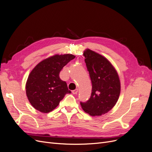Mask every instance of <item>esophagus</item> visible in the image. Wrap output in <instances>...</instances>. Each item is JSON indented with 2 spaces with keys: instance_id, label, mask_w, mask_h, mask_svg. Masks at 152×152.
I'll return each mask as SVG.
<instances>
[{
  "instance_id": "obj_1",
  "label": "esophagus",
  "mask_w": 152,
  "mask_h": 152,
  "mask_svg": "<svg viewBox=\"0 0 152 152\" xmlns=\"http://www.w3.org/2000/svg\"><path fill=\"white\" fill-rule=\"evenodd\" d=\"M77 93H78V89H77L72 91V93H73V94H77Z\"/></svg>"
}]
</instances>
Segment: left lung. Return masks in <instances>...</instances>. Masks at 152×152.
<instances>
[{"label": "left lung", "mask_w": 152, "mask_h": 152, "mask_svg": "<svg viewBox=\"0 0 152 152\" xmlns=\"http://www.w3.org/2000/svg\"><path fill=\"white\" fill-rule=\"evenodd\" d=\"M85 63L92 82L89 99L80 102L84 111L91 116L108 112L115 105L121 93V82L115 69L108 59L89 49L84 52Z\"/></svg>", "instance_id": "left-lung-1"}]
</instances>
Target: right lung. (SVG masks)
<instances>
[{
	"instance_id": "1",
	"label": "right lung",
	"mask_w": 152,
	"mask_h": 152,
	"mask_svg": "<svg viewBox=\"0 0 152 152\" xmlns=\"http://www.w3.org/2000/svg\"><path fill=\"white\" fill-rule=\"evenodd\" d=\"M75 56L56 54L44 59L31 70L26 84V93L34 108L49 113L56 108L66 94L71 93L59 72Z\"/></svg>"
}]
</instances>
